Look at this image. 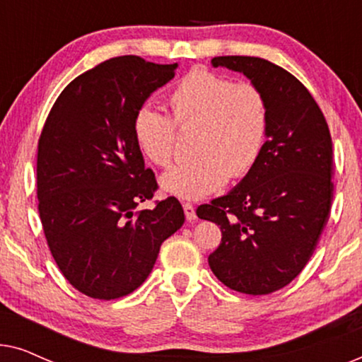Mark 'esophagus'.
<instances>
[{"label": "esophagus", "mask_w": 362, "mask_h": 362, "mask_svg": "<svg viewBox=\"0 0 362 362\" xmlns=\"http://www.w3.org/2000/svg\"><path fill=\"white\" fill-rule=\"evenodd\" d=\"M182 209H185L186 219L187 221H194L196 219V209L191 202H182Z\"/></svg>", "instance_id": "34e87169"}]
</instances>
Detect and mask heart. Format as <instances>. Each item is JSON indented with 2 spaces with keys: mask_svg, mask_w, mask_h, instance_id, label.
I'll use <instances>...</instances> for the list:
<instances>
[{
  "mask_svg": "<svg viewBox=\"0 0 362 362\" xmlns=\"http://www.w3.org/2000/svg\"><path fill=\"white\" fill-rule=\"evenodd\" d=\"M170 117L153 107L138 108L133 136L151 165L166 168L175 158L177 132L194 130L196 160L161 176V189L181 199H199L219 191L230 177L254 170L269 135V102L250 82L194 69L166 97Z\"/></svg>",
  "mask_w": 362,
  "mask_h": 362,
  "instance_id": "obj_1",
  "label": "heart"
}]
</instances>
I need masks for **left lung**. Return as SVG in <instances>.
Wrapping results in <instances>:
<instances>
[{
	"mask_svg": "<svg viewBox=\"0 0 362 362\" xmlns=\"http://www.w3.org/2000/svg\"><path fill=\"white\" fill-rule=\"evenodd\" d=\"M212 66L250 78L265 93L270 122L254 170L196 209L222 232L207 260L230 290L269 295L300 275L329 219L333 141L318 103L285 69L250 56L214 57Z\"/></svg>",
	"mask_w": 362,
	"mask_h": 362,
	"instance_id": "8db88e82",
	"label": "left lung"
}]
</instances>
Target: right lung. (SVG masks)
I'll use <instances>...</instances> for the list:
<instances>
[{"instance_id":"add662e5","label":"right lung","mask_w":362,"mask_h":362,"mask_svg":"<svg viewBox=\"0 0 362 362\" xmlns=\"http://www.w3.org/2000/svg\"><path fill=\"white\" fill-rule=\"evenodd\" d=\"M177 64L113 57L61 92L37 143L39 217L59 270L81 293L115 300L135 291L160 247L185 224L176 197L150 201L158 182L133 136V117Z\"/></svg>"}]
</instances>
